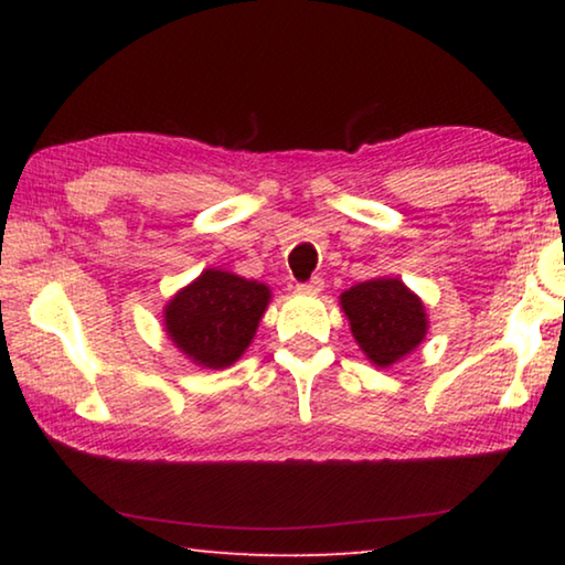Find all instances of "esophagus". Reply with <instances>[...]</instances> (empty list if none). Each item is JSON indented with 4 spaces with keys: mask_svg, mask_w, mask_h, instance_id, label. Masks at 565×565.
Instances as JSON below:
<instances>
[{
    "mask_svg": "<svg viewBox=\"0 0 565 565\" xmlns=\"http://www.w3.org/2000/svg\"><path fill=\"white\" fill-rule=\"evenodd\" d=\"M321 289H323V279H321V276H311L309 281L299 284V291H303V294H319Z\"/></svg>",
    "mask_w": 565,
    "mask_h": 565,
    "instance_id": "esophagus-1",
    "label": "esophagus"
}]
</instances>
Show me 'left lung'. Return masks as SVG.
Wrapping results in <instances>:
<instances>
[{"label": "left lung", "mask_w": 565, "mask_h": 565, "mask_svg": "<svg viewBox=\"0 0 565 565\" xmlns=\"http://www.w3.org/2000/svg\"><path fill=\"white\" fill-rule=\"evenodd\" d=\"M341 306L349 317L353 339L376 366H391L426 337L424 303L398 279L351 286L341 294Z\"/></svg>", "instance_id": "8db88e82"}]
</instances>
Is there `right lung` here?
<instances>
[{
  "instance_id": "add662e5",
  "label": "right lung",
  "mask_w": 565,
  "mask_h": 565,
  "mask_svg": "<svg viewBox=\"0 0 565 565\" xmlns=\"http://www.w3.org/2000/svg\"><path fill=\"white\" fill-rule=\"evenodd\" d=\"M269 289L228 271L209 269L164 309L167 333L191 361L224 369L252 343Z\"/></svg>"
}]
</instances>
